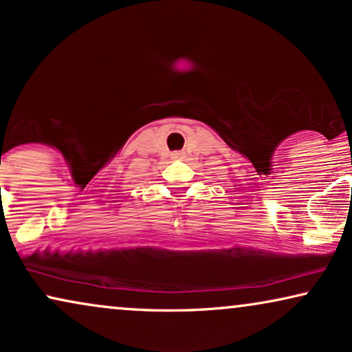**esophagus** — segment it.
<instances>
[{
	"instance_id": "obj_1",
	"label": "esophagus",
	"mask_w": 352,
	"mask_h": 352,
	"mask_svg": "<svg viewBox=\"0 0 352 352\" xmlns=\"http://www.w3.org/2000/svg\"><path fill=\"white\" fill-rule=\"evenodd\" d=\"M182 156H184V153H173V154H172L173 159H180Z\"/></svg>"
}]
</instances>
